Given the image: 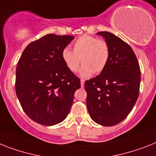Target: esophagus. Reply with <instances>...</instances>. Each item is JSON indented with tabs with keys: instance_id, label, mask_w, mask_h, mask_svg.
<instances>
[{
	"instance_id": "obj_1",
	"label": "esophagus",
	"mask_w": 156,
	"mask_h": 156,
	"mask_svg": "<svg viewBox=\"0 0 156 156\" xmlns=\"http://www.w3.org/2000/svg\"><path fill=\"white\" fill-rule=\"evenodd\" d=\"M84 83H85V81L83 80V79H81V86H82V87H84Z\"/></svg>"
}]
</instances>
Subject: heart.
<instances>
[{"instance_id":"b5f03b06","label":"heart","mask_w":156,"mask_h":156,"mask_svg":"<svg viewBox=\"0 0 156 156\" xmlns=\"http://www.w3.org/2000/svg\"><path fill=\"white\" fill-rule=\"evenodd\" d=\"M73 47L74 51L68 47L62 51L63 62L69 71H77L81 61L83 65L80 74L83 78L90 77L94 73L101 74L104 70L110 58V47L107 41L83 35L74 41Z\"/></svg>"}]
</instances>
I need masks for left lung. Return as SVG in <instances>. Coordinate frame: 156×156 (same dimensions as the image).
Here are the masks:
<instances>
[{"instance_id":"obj_1","label":"left lung","mask_w":156,"mask_h":156,"mask_svg":"<svg viewBox=\"0 0 156 156\" xmlns=\"http://www.w3.org/2000/svg\"><path fill=\"white\" fill-rule=\"evenodd\" d=\"M110 47V58L103 71L85 82L87 106L96 123L111 126L129 115L137 101L140 87V68L131 47L119 37L99 32Z\"/></svg>"}]
</instances>
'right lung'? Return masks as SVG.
Returning <instances> with one entry per match:
<instances>
[{
    "instance_id": "1",
    "label": "right lung",
    "mask_w": 156,
    "mask_h": 156,
    "mask_svg": "<svg viewBox=\"0 0 156 156\" xmlns=\"http://www.w3.org/2000/svg\"><path fill=\"white\" fill-rule=\"evenodd\" d=\"M74 39L47 34L26 46L16 69L15 90L25 113L34 122L53 126L69 114L80 78L63 62L62 51Z\"/></svg>"
}]
</instances>
